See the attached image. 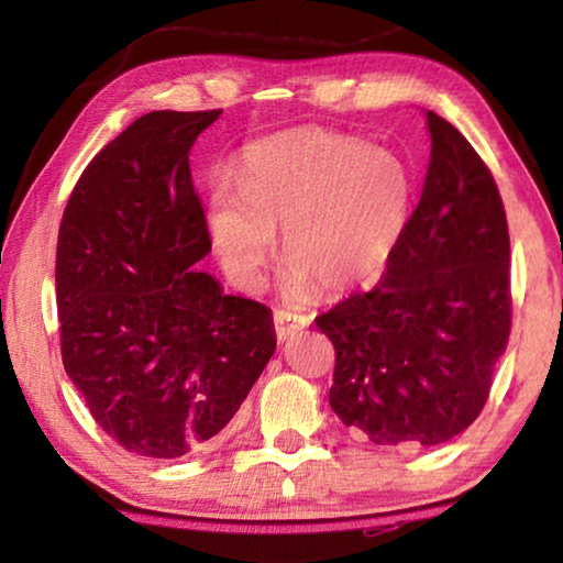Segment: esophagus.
<instances>
[{
    "label": "esophagus",
    "mask_w": 563,
    "mask_h": 563,
    "mask_svg": "<svg viewBox=\"0 0 563 563\" xmlns=\"http://www.w3.org/2000/svg\"><path fill=\"white\" fill-rule=\"evenodd\" d=\"M273 322H275V335H278V340H288L298 335L302 328H308L310 318L298 316V312H288V310H275Z\"/></svg>",
    "instance_id": "1"
}]
</instances>
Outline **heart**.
I'll return each instance as SVG.
<instances>
[{"label":"heart","instance_id":"b5f03b06","mask_svg":"<svg viewBox=\"0 0 563 563\" xmlns=\"http://www.w3.org/2000/svg\"><path fill=\"white\" fill-rule=\"evenodd\" d=\"M412 180L393 151L330 129H290L255 141L238 161V186L218 180L206 225L238 288L255 290L275 255L290 258L285 292H342L383 268L402 235Z\"/></svg>","mask_w":563,"mask_h":563}]
</instances>
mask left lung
<instances>
[{"label": "left lung", "mask_w": 563, "mask_h": 563, "mask_svg": "<svg viewBox=\"0 0 563 563\" xmlns=\"http://www.w3.org/2000/svg\"><path fill=\"white\" fill-rule=\"evenodd\" d=\"M383 278L316 318L335 345L330 407L385 446H434L487 405L511 332L509 228L492 170L450 121Z\"/></svg>", "instance_id": "obj_1"}]
</instances>
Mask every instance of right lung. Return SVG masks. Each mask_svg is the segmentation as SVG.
Wrapping results in <instances>:
<instances>
[{
  "label": "right lung",
  "mask_w": 563,
  "mask_h": 563,
  "mask_svg": "<svg viewBox=\"0 0 563 563\" xmlns=\"http://www.w3.org/2000/svg\"><path fill=\"white\" fill-rule=\"evenodd\" d=\"M221 117L151 111L103 146L56 243L62 360L123 450L176 460L216 440L275 352L273 312L225 295L188 151Z\"/></svg>",
  "instance_id": "right-lung-1"
}]
</instances>
